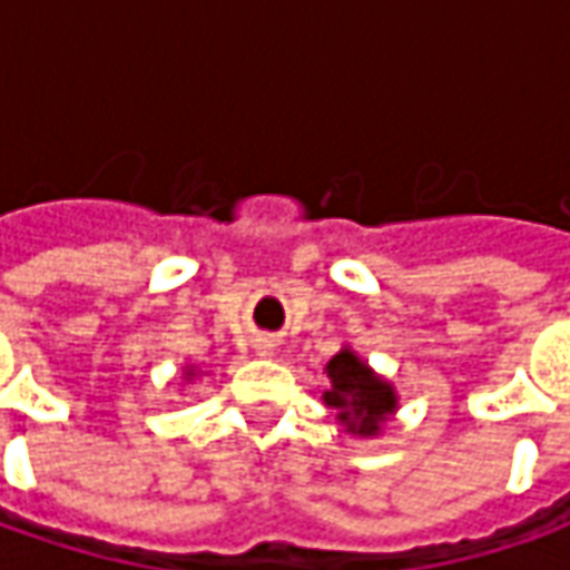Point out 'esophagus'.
<instances>
[{
    "instance_id": "34e87169",
    "label": "esophagus",
    "mask_w": 570,
    "mask_h": 570,
    "mask_svg": "<svg viewBox=\"0 0 570 570\" xmlns=\"http://www.w3.org/2000/svg\"><path fill=\"white\" fill-rule=\"evenodd\" d=\"M255 352H258L262 358H271V355H274V343H271V340H258V343H255Z\"/></svg>"
}]
</instances>
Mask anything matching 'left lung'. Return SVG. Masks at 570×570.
Here are the masks:
<instances>
[{"mask_svg":"<svg viewBox=\"0 0 570 570\" xmlns=\"http://www.w3.org/2000/svg\"><path fill=\"white\" fill-rule=\"evenodd\" d=\"M324 371L331 377L324 402L336 409V421L355 436H377L396 412V390L377 377L352 350L336 352Z\"/></svg>","mask_w":570,"mask_h":570,"instance_id":"left-lung-1","label":"left lung"}]
</instances>
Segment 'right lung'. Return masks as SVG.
Listing matches in <instances>:
<instances>
[{
    "label": "right lung",
    "mask_w": 570,
    "mask_h": 570,
    "mask_svg": "<svg viewBox=\"0 0 570 570\" xmlns=\"http://www.w3.org/2000/svg\"><path fill=\"white\" fill-rule=\"evenodd\" d=\"M189 374H193V371H189Z\"/></svg>",
    "instance_id": "obj_1"
}]
</instances>
